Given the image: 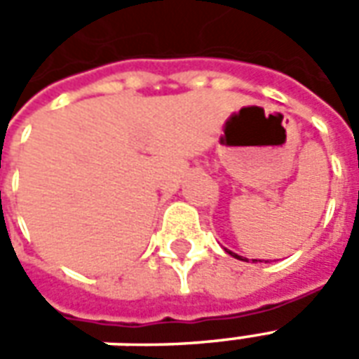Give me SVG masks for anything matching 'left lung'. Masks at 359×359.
Returning a JSON list of instances; mask_svg holds the SVG:
<instances>
[{"mask_svg": "<svg viewBox=\"0 0 359 359\" xmlns=\"http://www.w3.org/2000/svg\"><path fill=\"white\" fill-rule=\"evenodd\" d=\"M229 254H231V256H234V257H238V259H241V256H236V254H233V252H229ZM254 262H257V259H254Z\"/></svg>", "mask_w": 359, "mask_h": 359, "instance_id": "1", "label": "left lung"}]
</instances>
